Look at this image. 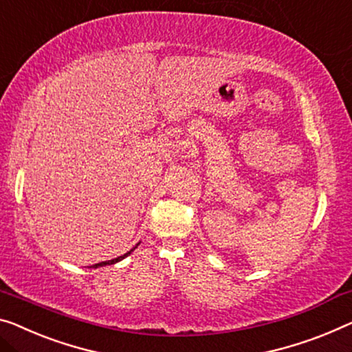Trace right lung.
<instances>
[{"label":"right lung","instance_id":"1","mask_svg":"<svg viewBox=\"0 0 352 352\" xmlns=\"http://www.w3.org/2000/svg\"><path fill=\"white\" fill-rule=\"evenodd\" d=\"M138 245H139V243H138ZM138 245H135L133 250H129V251H128V253H124L123 256H118V258H115V259H112V261H106V262H99V264H94V265H91V267H93V269H98V267H104V265H112V264H115V262H120V261H122V259H124V258H126V256H129L131 253H133V251H134L135 248H138Z\"/></svg>","mask_w":352,"mask_h":352}]
</instances>
